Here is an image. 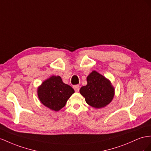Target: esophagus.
<instances>
[{"label":"esophagus","mask_w":151,"mask_h":151,"mask_svg":"<svg viewBox=\"0 0 151 151\" xmlns=\"http://www.w3.org/2000/svg\"><path fill=\"white\" fill-rule=\"evenodd\" d=\"M73 88H74V90H75L76 92H79L80 86H78V85H76V86H73Z\"/></svg>","instance_id":"1"}]
</instances>
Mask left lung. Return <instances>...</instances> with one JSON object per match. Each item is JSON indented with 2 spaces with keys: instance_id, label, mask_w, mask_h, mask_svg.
Returning <instances> with one entry per match:
<instances>
[{
  "instance_id": "left-lung-1",
  "label": "left lung",
  "mask_w": 151,
  "mask_h": 151,
  "mask_svg": "<svg viewBox=\"0 0 151 151\" xmlns=\"http://www.w3.org/2000/svg\"><path fill=\"white\" fill-rule=\"evenodd\" d=\"M87 84L81 87L80 92L86 103L95 109L106 106L112 101L115 89L110 81L96 71L87 77Z\"/></svg>"
}]
</instances>
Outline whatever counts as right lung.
Wrapping results in <instances>:
<instances>
[{
  "instance_id": "right-lung-1",
  "label": "right lung",
  "mask_w": 151,
  "mask_h": 151,
  "mask_svg": "<svg viewBox=\"0 0 151 151\" xmlns=\"http://www.w3.org/2000/svg\"><path fill=\"white\" fill-rule=\"evenodd\" d=\"M75 91L64 83L59 76H52L37 88V96L42 105L57 111L65 105Z\"/></svg>"
}]
</instances>
